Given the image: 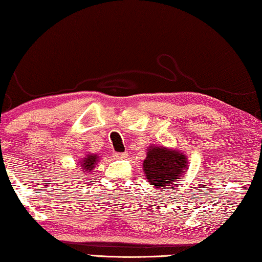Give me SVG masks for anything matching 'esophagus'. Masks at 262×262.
I'll list each match as a JSON object with an SVG mask.
<instances>
[{
  "instance_id": "esophagus-1",
  "label": "esophagus",
  "mask_w": 262,
  "mask_h": 262,
  "mask_svg": "<svg viewBox=\"0 0 262 262\" xmlns=\"http://www.w3.org/2000/svg\"><path fill=\"white\" fill-rule=\"evenodd\" d=\"M128 156L127 153H114L113 154V158L114 159H118V160H122V159H126Z\"/></svg>"
}]
</instances>
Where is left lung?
Masks as SVG:
<instances>
[{"mask_svg": "<svg viewBox=\"0 0 262 262\" xmlns=\"http://www.w3.org/2000/svg\"><path fill=\"white\" fill-rule=\"evenodd\" d=\"M142 168L144 178L154 188H171L188 169L187 155L177 148L149 146Z\"/></svg>", "mask_w": 262, "mask_h": 262, "instance_id": "left-lung-1", "label": "left lung"}]
</instances>
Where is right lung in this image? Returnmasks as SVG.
I'll use <instances>...</instances> for the list:
<instances>
[{"instance_id": "right-lung-1", "label": "right lung", "mask_w": 262, "mask_h": 262, "mask_svg": "<svg viewBox=\"0 0 262 262\" xmlns=\"http://www.w3.org/2000/svg\"><path fill=\"white\" fill-rule=\"evenodd\" d=\"M97 162H99V156L96 154H88L84 158H82V160H80L79 166L81 167V170L83 173H89V171L95 168Z\"/></svg>"}]
</instances>
